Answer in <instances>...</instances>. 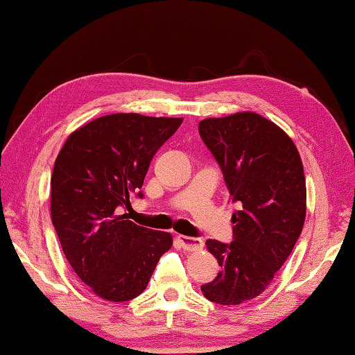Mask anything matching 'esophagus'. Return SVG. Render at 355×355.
Instances as JSON below:
<instances>
[{"mask_svg": "<svg viewBox=\"0 0 355 355\" xmlns=\"http://www.w3.org/2000/svg\"><path fill=\"white\" fill-rule=\"evenodd\" d=\"M178 241L187 252H196V250H201V248H203V239L200 238H190L181 234V236H178Z\"/></svg>", "mask_w": 355, "mask_h": 355, "instance_id": "1", "label": "esophagus"}]
</instances>
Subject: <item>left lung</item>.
I'll return each instance as SVG.
<instances>
[{
  "instance_id": "left-lung-1",
  "label": "left lung",
  "mask_w": 355,
  "mask_h": 355,
  "mask_svg": "<svg viewBox=\"0 0 355 355\" xmlns=\"http://www.w3.org/2000/svg\"><path fill=\"white\" fill-rule=\"evenodd\" d=\"M198 130L241 206L232 216L233 241H206L220 271L201 292L234 306L265 292L293 250L306 219V179L291 136L257 112L208 117Z\"/></svg>"
}]
</instances>
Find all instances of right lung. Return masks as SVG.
Segmentation results:
<instances>
[{
  "label": "right lung",
  "mask_w": 355,
  "mask_h": 355,
  "mask_svg": "<svg viewBox=\"0 0 355 355\" xmlns=\"http://www.w3.org/2000/svg\"><path fill=\"white\" fill-rule=\"evenodd\" d=\"M181 117L119 112L98 117L68 136L51 179V216L63 254L80 281L107 302L144 292L173 246L168 232L127 220L121 206L143 187L152 157Z\"/></svg>",
  "instance_id": "obj_1"
}]
</instances>
